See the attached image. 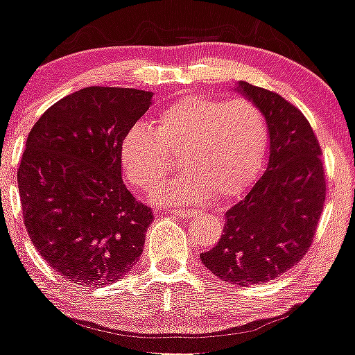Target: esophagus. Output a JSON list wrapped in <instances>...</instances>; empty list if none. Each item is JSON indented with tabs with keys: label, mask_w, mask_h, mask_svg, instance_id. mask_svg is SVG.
<instances>
[{
	"label": "esophagus",
	"mask_w": 355,
	"mask_h": 355,
	"mask_svg": "<svg viewBox=\"0 0 355 355\" xmlns=\"http://www.w3.org/2000/svg\"><path fill=\"white\" fill-rule=\"evenodd\" d=\"M198 213L199 211H196V209H173L175 216H184V218H192V216H196Z\"/></svg>",
	"instance_id": "obj_1"
}]
</instances>
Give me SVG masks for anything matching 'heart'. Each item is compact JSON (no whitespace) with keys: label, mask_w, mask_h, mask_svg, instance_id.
<instances>
[{"label":"heart","mask_w":355,"mask_h":355,"mask_svg":"<svg viewBox=\"0 0 355 355\" xmlns=\"http://www.w3.org/2000/svg\"><path fill=\"white\" fill-rule=\"evenodd\" d=\"M268 121L247 99L182 96L159 113L156 130L137 123L120 144L125 175L151 191L170 171L168 155L178 153L182 173L157 187V204H192L209 198H237L263 168Z\"/></svg>","instance_id":"b5f03b06"}]
</instances>
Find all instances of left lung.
I'll use <instances>...</instances> for the list:
<instances>
[{
	"instance_id": "obj_1",
	"label": "left lung",
	"mask_w": 355,
	"mask_h": 355,
	"mask_svg": "<svg viewBox=\"0 0 355 355\" xmlns=\"http://www.w3.org/2000/svg\"><path fill=\"white\" fill-rule=\"evenodd\" d=\"M235 92L266 118L268 163L263 177L225 213L221 239L200 261L220 280L249 287L280 277L306 256L327 184L320 144L306 116L277 92L244 80Z\"/></svg>"
}]
</instances>
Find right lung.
<instances>
[{
    "mask_svg": "<svg viewBox=\"0 0 355 355\" xmlns=\"http://www.w3.org/2000/svg\"><path fill=\"white\" fill-rule=\"evenodd\" d=\"M153 92L85 87L44 111L25 142L19 191L24 223L42 259L80 287L134 270L153 213L127 191L120 144Z\"/></svg>",
    "mask_w": 355,
    "mask_h": 355,
    "instance_id": "add662e5",
    "label": "right lung"
}]
</instances>
